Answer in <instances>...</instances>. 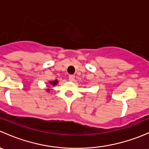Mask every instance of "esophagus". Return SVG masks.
<instances>
[{"mask_svg":"<svg viewBox=\"0 0 149 149\" xmlns=\"http://www.w3.org/2000/svg\"><path fill=\"white\" fill-rule=\"evenodd\" d=\"M74 79H75L74 75H70V76H69V81H73Z\"/></svg>","mask_w":149,"mask_h":149,"instance_id":"1","label":"esophagus"}]
</instances>
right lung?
Segmentation results:
<instances>
[{
  "mask_svg": "<svg viewBox=\"0 0 149 149\" xmlns=\"http://www.w3.org/2000/svg\"><path fill=\"white\" fill-rule=\"evenodd\" d=\"M58 84V81L57 80V79H55V80L54 81H48V86H55L57 85V84ZM47 92H49V88H47Z\"/></svg>",
  "mask_w": 149,
  "mask_h": 149,
  "instance_id": "obj_1",
  "label": "right lung"
}]
</instances>
